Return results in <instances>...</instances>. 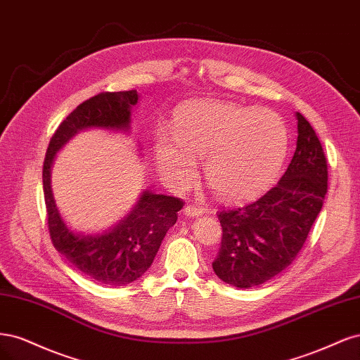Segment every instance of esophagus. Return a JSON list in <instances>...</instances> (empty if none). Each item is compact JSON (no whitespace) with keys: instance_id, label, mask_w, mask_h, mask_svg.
Returning a JSON list of instances; mask_svg holds the SVG:
<instances>
[{"instance_id":"1","label":"esophagus","mask_w":360,"mask_h":360,"mask_svg":"<svg viewBox=\"0 0 360 360\" xmlns=\"http://www.w3.org/2000/svg\"><path fill=\"white\" fill-rule=\"evenodd\" d=\"M184 214L187 215V217L194 218V217H200L203 214V211L200 210V207H195L193 205H187V206L184 207Z\"/></svg>"}]
</instances>
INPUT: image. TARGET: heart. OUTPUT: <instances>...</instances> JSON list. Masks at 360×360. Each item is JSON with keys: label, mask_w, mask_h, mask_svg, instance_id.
<instances>
[{"label": "heart", "mask_w": 360, "mask_h": 360, "mask_svg": "<svg viewBox=\"0 0 360 360\" xmlns=\"http://www.w3.org/2000/svg\"><path fill=\"white\" fill-rule=\"evenodd\" d=\"M175 141L160 131L155 160L161 176L176 190L188 188L195 163L212 191L224 200L248 199L269 187L287 155L288 130L271 109L231 101H197L176 113Z\"/></svg>", "instance_id": "heart-1"}]
</instances>
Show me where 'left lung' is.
<instances>
[{
    "label": "left lung",
    "mask_w": 360,
    "mask_h": 360,
    "mask_svg": "<svg viewBox=\"0 0 360 360\" xmlns=\"http://www.w3.org/2000/svg\"><path fill=\"white\" fill-rule=\"evenodd\" d=\"M295 155L275 187L256 202L217 212L221 245L212 263L219 280L257 287L281 274L302 250L328 193V165L311 124L299 112Z\"/></svg>",
    "instance_id": "8db88e82"
}]
</instances>
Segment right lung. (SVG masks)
Instances as JSON below:
<instances>
[{
    "instance_id": "add662e5",
    "label": "right lung",
    "mask_w": 360,
    "mask_h": 360,
    "mask_svg": "<svg viewBox=\"0 0 360 360\" xmlns=\"http://www.w3.org/2000/svg\"><path fill=\"white\" fill-rule=\"evenodd\" d=\"M136 89L101 92L84 101L53 133L43 163V191L49 235L58 252L77 271L104 285H127L141 278L153 264L167 230L176 223L184 202L178 197L143 191L130 214L108 231L76 233L58 211L51 188L55 154L79 131L104 129L129 131Z\"/></svg>"
}]
</instances>
